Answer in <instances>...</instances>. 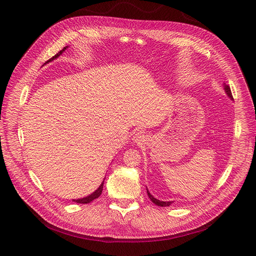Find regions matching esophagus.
I'll list each match as a JSON object with an SVG mask.
<instances>
[{
  "mask_svg": "<svg viewBox=\"0 0 256 256\" xmlns=\"http://www.w3.org/2000/svg\"><path fill=\"white\" fill-rule=\"evenodd\" d=\"M132 141H134V143L137 144V145H142L147 141V138H146V135L143 132H138L135 134V136H134Z\"/></svg>",
  "mask_w": 256,
  "mask_h": 256,
  "instance_id": "obj_1",
  "label": "esophagus"
}]
</instances>
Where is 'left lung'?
I'll list each match as a JSON object with an SVG mask.
<instances>
[{
    "label": "left lung",
    "mask_w": 256,
    "mask_h": 256,
    "mask_svg": "<svg viewBox=\"0 0 256 256\" xmlns=\"http://www.w3.org/2000/svg\"><path fill=\"white\" fill-rule=\"evenodd\" d=\"M224 91H225V93L227 94V96L232 100L234 98H232V91H230V86L224 84ZM146 190H147V195H148V197L150 198V200L152 201V202H154V204H156V206H171V204L173 202V201H162V200H158V199L154 198V197L150 194V192L148 191V189H147V188H146Z\"/></svg>",
    "instance_id": "left-lung-1"
}]
</instances>
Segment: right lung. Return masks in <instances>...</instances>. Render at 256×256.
<instances>
[{"mask_svg": "<svg viewBox=\"0 0 256 256\" xmlns=\"http://www.w3.org/2000/svg\"><path fill=\"white\" fill-rule=\"evenodd\" d=\"M66 48H68V46H65V48H63V50H61L57 55H55L52 58H50L48 61H46V63H48V62H52V60H55V59H57L60 55H62V52H65V50ZM104 180H102V182L100 184V186L98 188V189L94 191L92 194H90V195H88V196H86V197H83V198H78V199H72V201L74 202H76V204H89V202H91V201H93L94 199H96V198H98L100 196V194H102V188H104Z\"/></svg>", "mask_w": 256, "mask_h": 256, "instance_id": "obj_1", "label": "right lung"}]
</instances>
